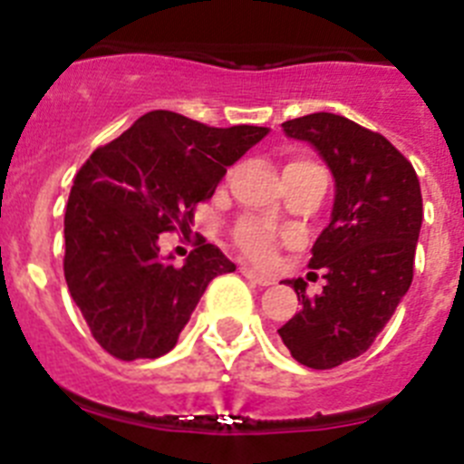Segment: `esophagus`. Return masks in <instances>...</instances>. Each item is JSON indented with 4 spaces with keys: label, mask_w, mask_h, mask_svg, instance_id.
<instances>
[{
    "label": "esophagus",
    "mask_w": 464,
    "mask_h": 464,
    "mask_svg": "<svg viewBox=\"0 0 464 464\" xmlns=\"http://www.w3.org/2000/svg\"><path fill=\"white\" fill-rule=\"evenodd\" d=\"M241 274H244L246 278H248V281H253V283H257V285H272L274 283V278L272 276H265V274H257L256 269L253 267H241Z\"/></svg>",
    "instance_id": "obj_1"
}]
</instances>
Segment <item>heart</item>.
<instances>
[{
    "label": "heart",
    "instance_id": "obj_1",
    "mask_svg": "<svg viewBox=\"0 0 464 464\" xmlns=\"http://www.w3.org/2000/svg\"><path fill=\"white\" fill-rule=\"evenodd\" d=\"M299 162H306V160H297L293 165H299ZM235 241L246 256H251L257 262H269L278 248L276 235L256 220H244V223L237 225Z\"/></svg>",
    "mask_w": 464,
    "mask_h": 464
}]
</instances>
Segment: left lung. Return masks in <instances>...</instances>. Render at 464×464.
I'll return each mask as SVG.
<instances>
[{"mask_svg":"<svg viewBox=\"0 0 464 464\" xmlns=\"http://www.w3.org/2000/svg\"><path fill=\"white\" fill-rule=\"evenodd\" d=\"M281 127L309 141L337 183L332 220L309 260L311 269H323V293L309 297L304 278L288 281L302 311L278 330L299 364L330 370L374 343L411 285L420 183L388 139L348 118L321 111Z\"/></svg>","mask_w":464,"mask_h":464,"instance_id":"1","label":"left lung"}]
</instances>
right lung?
Wrapping results in <instances>:
<instances>
[{"mask_svg":"<svg viewBox=\"0 0 464 464\" xmlns=\"http://www.w3.org/2000/svg\"><path fill=\"white\" fill-rule=\"evenodd\" d=\"M267 132L150 111L85 160L64 211V278L106 353L125 362L169 353L208 283L235 272L207 239L183 267L160 260L158 239L190 227L197 204Z\"/></svg>","mask_w":464,"mask_h":464,"instance_id":"add662e5","label":"right lung"}]
</instances>
